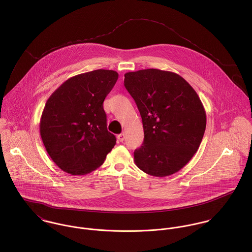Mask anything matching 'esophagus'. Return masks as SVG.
I'll return each mask as SVG.
<instances>
[{
  "mask_svg": "<svg viewBox=\"0 0 252 252\" xmlns=\"http://www.w3.org/2000/svg\"><path fill=\"white\" fill-rule=\"evenodd\" d=\"M117 139L119 142H123L124 140H125V134L124 133H121V134H119L118 136H117Z\"/></svg>",
  "mask_w": 252,
  "mask_h": 252,
  "instance_id": "obj_1",
  "label": "esophagus"
}]
</instances>
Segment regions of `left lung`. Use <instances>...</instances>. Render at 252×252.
<instances>
[{
	"label": "left lung",
	"instance_id": "left-lung-1",
	"mask_svg": "<svg viewBox=\"0 0 252 252\" xmlns=\"http://www.w3.org/2000/svg\"><path fill=\"white\" fill-rule=\"evenodd\" d=\"M124 83L144 128L135 164L155 177L180 171L194 156L206 129V112L195 91L179 74L156 68L127 72Z\"/></svg>",
	"mask_w": 252,
	"mask_h": 252
}]
</instances>
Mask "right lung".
I'll return each mask as SVG.
<instances>
[{
  "instance_id": "obj_1",
  "label": "right lung",
  "mask_w": 252,
  "mask_h": 252,
  "mask_svg": "<svg viewBox=\"0 0 252 252\" xmlns=\"http://www.w3.org/2000/svg\"><path fill=\"white\" fill-rule=\"evenodd\" d=\"M114 70L96 69L67 79L50 95L39 130L58 167L86 175L102 165L116 137L107 130L103 101L118 80Z\"/></svg>"
}]
</instances>
